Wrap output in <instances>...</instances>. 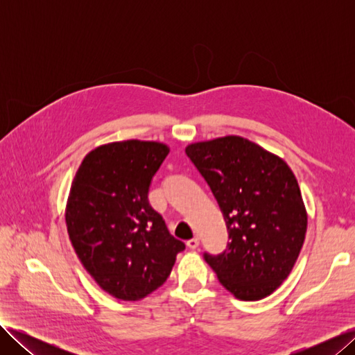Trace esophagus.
Masks as SVG:
<instances>
[{
    "mask_svg": "<svg viewBox=\"0 0 355 355\" xmlns=\"http://www.w3.org/2000/svg\"><path fill=\"white\" fill-rule=\"evenodd\" d=\"M188 247L189 249H197V247L200 245V239L198 237H194V239H191V240H188Z\"/></svg>",
    "mask_w": 355,
    "mask_h": 355,
    "instance_id": "obj_1",
    "label": "esophagus"
}]
</instances>
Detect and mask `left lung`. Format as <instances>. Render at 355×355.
<instances>
[{"mask_svg":"<svg viewBox=\"0 0 355 355\" xmlns=\"http://www.w3.org/2000/svg\"><path fill=\"white\" fill-rule=\"evenodd\" d=\"M218 200L228 249L204 253L220 284L241 300L270 296L292 272L306 234V209L286 161L241 136L187 146Z\"/></svg>","mask_w":355,"mask_h":355,"instance_id":"left-lung-1","label":"left lung"}]
</instances>
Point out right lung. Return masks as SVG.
I'll return each instance as SVG.
<instances>
[{"mask_svg": "<svg viewBox=\"0 0 355 355\" xmlns=\"http://www.w3.org/2000/svg\"><path fill=\"white\" fill-rule=\"evenodd\" d=\"M168 146L149 141L101 145L84 157L67 202L78 259L106 293L139 300L163 286L185 244L148 201Z\"/></svg>", "mask_w": 355, "mask_h": 355, "instance_id": "1", "label": "right lung"}]
</instances>
